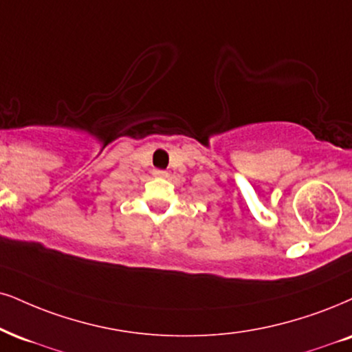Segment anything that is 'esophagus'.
Wrapping results in <instances>:
<instances>
[{
  "mask_svg": "<svg viewBox=\"0 0 352 352\" xmlns=\"http://www.w3.org/2000/svg\"><path fill=\"white\" fill-rule=\"evenodd\" d=\"M153 176L155 177H166L168 173L164 169H153Z\"/></svg>",
  "mask_w": 352,
  "mask_h": 352,
  "instance_id": "obj_1",
  "label": "esophagus"
}]
</instances>
